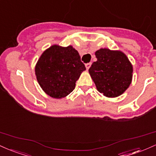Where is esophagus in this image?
Returning <instances> with one entry per match:
<instances>
[{
    "label": "esophagus",
    "mask_w": 156,
    "mask_h": 156,
    "mask_svg": "<svg viewBox=\"0 0 156 156\" xmlns=\"http://www.w3.org/2000/svg\"><path fill=\"white\" fill-rule=\"evenodd\" d=\"M90 66H91V62H89V63L85 64V67H86V69L88 70L89 69H90Z\"/></svg>",
    "instance_id": "34e87169"
}]
</instances>
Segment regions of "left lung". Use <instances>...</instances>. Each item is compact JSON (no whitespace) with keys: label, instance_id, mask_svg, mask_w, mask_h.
<instances>
[{"label":"left lung","instance_id":"1","mask_svg":"<svg viewBox=\"0 0 156 156\" xmlns=\"http://www.w3.org/2000/svg\"><path fill=\"white\" fill-rule=\"evenodd\" d=\"M88 70L97 90L109 98L122 95L132 83L133 66L124 52L100 48Z\"/></svg>","mask_w":156,"mask_h":156}]
</instances>
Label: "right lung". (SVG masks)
<instances>
[{"mask_svg": "<svg viewBox=\"0 0 156 156\" xmlns=\"http://www.w3.org/2000/svg\"><path fill=\"white\" fill-rule=\"evenodd\" d=\"M34 71L43 91L52 98L62 99L73 91L85 66L72 45H53L43 52Z\"/></svg>", "mask_w": 156, "mask_h": 156, "instance_id": "right-lung-1", "label": "right lung"}]
</instances>
